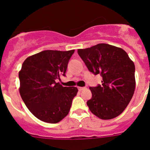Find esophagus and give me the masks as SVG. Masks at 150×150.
<instances>
[{
	"label": "esophagus",
	"instance_id": "1",
	"mask_svg": "<svg viewBox=\"0 0 150 150\" xmlns=\"http://www.w3.org/2000/svg\"><path fill=\"white\" fill-rule=\"evenodd\" d=\"M86 88V87H80V86H78V89H79V91H83V89H85Z\"/></svg>",
	"mask_w": 150,
	"mask_h": 150
}]
</instances>
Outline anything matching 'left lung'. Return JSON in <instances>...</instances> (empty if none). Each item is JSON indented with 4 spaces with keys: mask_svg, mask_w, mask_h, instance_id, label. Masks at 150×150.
Masks as SVG:
<instances>
[{
    "mask_svg": "<svg viewBox=\"0 0 150 150\" xmlns=\"http://www.w3.org/2000/svg\"><path fill=\"white\" fill-rule=\"evenodd\" d=\"M78 54L89 71L103 78L101 86L89 88L92 94L87 101L90 111L101 120L120 116L134 92V62L124 50L107 43L79 49Z\"/></svg>",
    "mask_w": 150,
    "mask_h": 150,
    "instance_id": "8db88e82",
    "label": "left lung"
}]
</instances>
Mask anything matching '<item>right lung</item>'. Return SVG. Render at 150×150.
<instances>
[{
	"instance_id": "right-lung-1",
	"label": "right lung",
	"mask_w": 150,
	"mask_h": 150,
	"mask_svg": "<svg viewBox=\"0 0 150 150\" xmlns=\"http://www.w3.org/2000/svg\"><path fill=\"white\" fill-rule=\"evenodd\" d=\"M75 50H45L28 57L18 72L19 93L30 112L48 123L59 122L68 114L76 87H64L56 79L65 76Z\"/></svg>"
}]
</instances>
